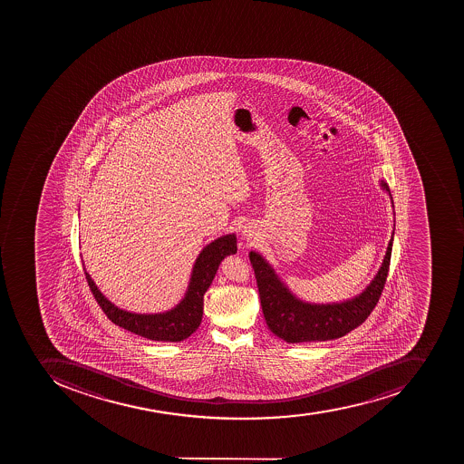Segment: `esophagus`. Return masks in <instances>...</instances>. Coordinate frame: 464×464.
<instances>
[{
    "instance_id": "34e87169",
    "label": "esophagus",
    "mask_w": 464,
    "mask_h": 464,
    "mask_svg": "<svg viewBox=\"0 0 464 464\" xmlns=\"http://www.w3.org/2000/svg\"><path fill=\"white\" fill-rule=\"evenodd\" d=\"M246 232H248V230H244L245 237H246V235H248V234H246Z\"/></svg>"
}]
</instances>
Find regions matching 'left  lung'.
I'll return each instance as SVG.
<instances>
[{
    "label": "left lung",
    "mask_w": 464,
    "mask_h": 464,
    "mask_svg": "<svg viewBox=\"0 0 464 464\" xmlns=\"http://www.w3.org/2000/svg\"><path fill=\"white\" fill-rule=\"evenodd\" d=\"M382 187L392 198L389 186L384 181H382ZM392 245L393 235L379 273L364 292L354 299L333 304H314L297 299L281 283L277 274L274 273L270 264L263 256L256 252H249V261L256 273L266 326L274 335L292 343L336 340L347 335L369 318L379 302L389 274Z\"/></svg>",
    "instance_id": "left-lung-1"
}]
</instances>
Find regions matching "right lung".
Returning a JSON list of instances; mask_svg holds the SVG:
<instances>
[{
  "label": "right lung",
  "instance_id": "1",
  "mask_svg": "<svg viewBox=\"0 0 464 464\" xmlns=\"http://www.w3.org/2000/svg\"><path fill=\"white\" fill-rule=\"evenodd\" d=\"M235 252H237V237L234 234L218 237L216 241L206 245L196 259L190 285L187 288L184 299L174 309L164 314H139L121 311L102 295L87 271H85V278L102 311L113 324L148 340L179 343L196 333V329L200 325L205 293L212 285L222 259Z\"/></svg>",
  "mask_w": 464,
  "mask_h": 464
}]
</instances>
